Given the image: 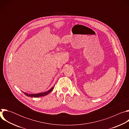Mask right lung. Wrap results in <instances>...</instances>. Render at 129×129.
I'll return each instance as SVG.
<instances>
[{"mask_svg":"<svg viewBox=\"0 0 129 129\" xmlns=\"http://www.w3.org/2000/svg\"><path fill=\"white\" fill-rule=\"evenodd\" d=\"M54 87H52L50 90H49L48 91L45 92H43V93H37V94H28L26 93L25 92H23L24 93V94L28 97H31V98H38V97H41V96H45L47 94H48V93H49L50 92L53 90V89L54 88Z\"/></svg>","mask_w":129,"mask_h":129,"instance_id":"right-lung-1","label":"right lung"}]
</instances>
